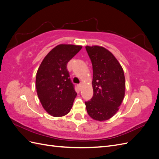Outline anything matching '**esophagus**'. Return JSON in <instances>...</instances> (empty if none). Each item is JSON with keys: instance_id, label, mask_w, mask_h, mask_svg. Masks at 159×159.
I'll list each match as a JSON object with an SVG mask.
<instances>
[{"instance_id": "1", "label": "esophagus", "mask_w": 159, "mask_h": 159, "mask_svg": "<svg viewBox=\"0 0 159 159\" xmlns=\"http://www.w3.org/2000/svg\"><path fill=\"white\" fill-rule=\"evenodd\" d=\"M78 88H79L80 89H81V87H82V85H81V84H78Z\"/></svg>"}]
</instances>
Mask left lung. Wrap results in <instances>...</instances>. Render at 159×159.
<instances>
[{
    "label": "left lung",
    "mask_w": 159,
    "mask_h": 159,
    "mask_svg": "<svg viewBox=\"0 0 159 159\" xmlns=\"http://www.w3.org/2000/svg\"><path fill=\"white\" fill-rule=\"evenodd\" d=\"M93 68V95L85 102L89 116L106 121L117 113L125 90V80L122 67L106 48L99 46H85Z\"/></svg>",
    "instance_id": "8db88e82"
}]
</instances>
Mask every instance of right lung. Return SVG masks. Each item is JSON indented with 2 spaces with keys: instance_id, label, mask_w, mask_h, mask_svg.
Returning <instances> with one entry per match:
<instances>
[{
  "instance_id": "1",
  "label": "right lung",
  "mask_w": 159,
  "mask_h": 159,
  "mask_svg": "<svg viewBox=\"0 0 159 159\" xmlns=\"http://www.w3.org/2000/svg\"><path fill=\"white\" fill-rule=\"evenodd\" d=\"M82 46L60 44L42 60L38 70L36 88L42 107L52 116L68 114L77 95L71 83L67 64Z\"/></svg>"
}]
</instances>
